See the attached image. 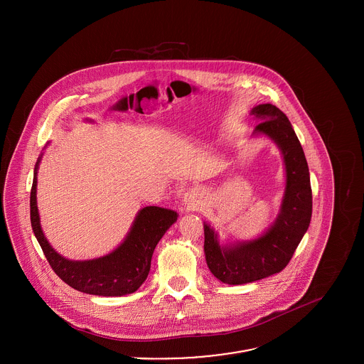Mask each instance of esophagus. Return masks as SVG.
Wrapping results in <instances>:
<instances>
[{"label": "esophagus", "instance_id": "34e87169", "mask_svg": "<svg viewBox=\"0 0 364 364\" xmlns=\"http://www.w3.org/2000/svg\"><path fill=\"white\" fill-rule=\"evenodd\" d=\"M199 192L196 189H189L183 196V206L186 210H196L199 208Z\"/></svg>", "mask_w": 364, "mask_h": 364}]
</instances>
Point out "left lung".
<instances>
[{"mask_svg": "<svg viewBox=\"0 0 364 364\" xmlns=\"http://www.w3.org/2000/svg\"><path fill=\"white\" fill-rule=\"evenodd\" d=\"M259 119L254 134L272 139L282 151L286 188L274 223L260 237L220 245L217 232L205 224V255L210 272L225 284L252 283L282 272L294 255L311 221L309 164L287 116L274 105L255 106Z\"/></svg>", "mask_w": 364, "mask_h": 364, "instance_id": "left-lung-1", "label": "left lung"}]
</instances>
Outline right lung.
Here are the masks:
<instances>
[{
    "mask_svg": "<svg viewBox=\"0 0 364 364\" xmlns=\"http://www.w3.org/2000/svg\"><path fill=\"white\" fill-rule=\"evenodd\" d=\"M41 158L35 165L31 191V223L35 237L54 273L70 287L87 294L117 297L134 293L147 279L156 244L176 221L178 213L156 206L141 208L124 241L114 251L97 259H65L53 250L41 227L36 202Z\"/></svg>",
    "mask_w": 364,
    "mask_h": 364,
    "instance_id": "1",
    "label": "right lung"
}]
</instances>
